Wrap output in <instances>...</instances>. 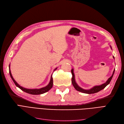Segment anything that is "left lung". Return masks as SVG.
I'll return each mask as SVG.
<instances>
[{
  "mask_svg": "<svg viewBox=\"0 0 124 124\" xmlns=\"http://www.w3.org/2000/svg\"><path fill=\"white\" fill-rule=\"evenodd\" d=\"M110 47L112 49V47L111 46H110ZM113 57L114 59V56H113ZM114 71H115V69L114 70L113 73H112V75L111 76V77H110L109 78H108V80L106 82H105L104 83L101 84V85H100L94 86H93L92 88L88 89H83V88H81V87H80V86H78V84L77 83V82H76V80H75V75L74 73V69L72 68V70H71V73H72V78H71L72 81H71V82H72V84L73 86V87L75 88V89L77 90V91L85 93H88V94L94 93H98V92L100 91L101 90L104 89L108 84L110 83V82H111L112 78H113V76L114 75Z\"/></svg>",
  "mask_w": 124,
  "mask_h": 124,
  "instance_id": "obj_1",
  "label": "left lung"
}]
</instances>
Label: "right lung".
Listing matches in <instances>:
<instances>
[{
    "instance_id": "add662e5",
    "label": "right lung",
    "mask_w": 124,
    "mask_h": 124,
    "mask_svg": "<svg viewBox=\"0 0 124 124\" xmlns=\"http://www.w3.org/2000/svg\"><path fill=\"white\" fill-rule=\"evenodd\" d=\"M9 73H10V77H11V78H12V80H13V81L14 82V84H16V85L17 86V87H18V88H20L22 90V91H24V92L28 93H29V94H31V95H40V94H42V93H45L48 92L52 87H53V78H52V75L49 83H48V85H46V87H44L39 88V89H38V88L29 89V88H24V87H22V86H20L19 84H18L17 83V82L16 81V80H15L13 78L12 76V74H11V70H10V64L9 65ZM57 69V68H56L54 70V71H55Z\"/></svg>"
}]
</instances>
